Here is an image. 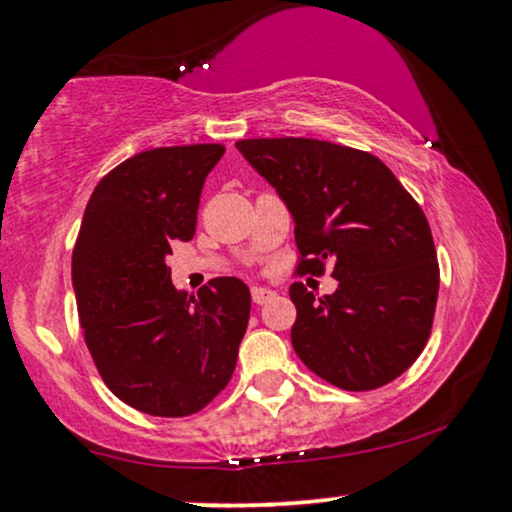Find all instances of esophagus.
Masks as SVG:
<instances>
[{"mask_svg": "<svg viewBox=\"0 0 512 512\" xmlns=\"http://www.w3.org/2000/svg\"><path fill=\"white\" fill-rule=\"evenodd\" d=\"M250 296H253V301H255L257 305H262V303H266V301H271L273 296H276V292H273V289H269V287L255 285L253 289H250Z\"/></svg>", "mask_w": 512, "mask_h": 512, "instance_id": "obj_1", "label": "esophagus"}]
</instances>
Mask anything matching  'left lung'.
Listing matches in <instances>:
<instances>
[{"instance_id": "1", "label": "left lung", "mask_w": 512, "mask_h": 512, "mask_svg": "<svg viewBox=\"0 0 512 512\" xmlns=\"http://www.w3.org/2000/svg\"><path fill=\"white\" fill-rule=\"evenodd\" d=\"M236 149L276 188L294 218L296 273L338 289L317 299L303 282L292 345L301 361L342 391H372L421 356L432 331L439 262L418 202L368 151L310 137H257Z\"/></svg>"}]
</instances>
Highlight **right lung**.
Returning <instances> with one entry per match:
<instances>
[{"label":"right lung","mask_w":512,"mask_h":512,"mask_svg":"<svg viewBox=\"0 0 512 512\" xmlns=\"http://www.w3.org/2000/svg\"><path fill=\"white\" fill-rule=\"evenodd\" d=\"M223 144L158 147L98 181L73 250L80 326L105 386L151 416L197 414L230 384L250 317V289L213 278L174 289V241H190L207 174Z\"/></svg>","instance_id":"right-lung-1"}]
</instances>
